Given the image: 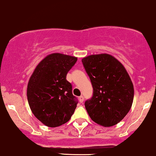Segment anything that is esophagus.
<instances>
[{
    "label": "esophagus",
    "instance_id": "34e87169",
    "mask_svg": "<svg viewBox=\"0 0 156 156\" xmlns=\"http://www.w3.org/2000/svg\"><path fill=\"white\" fill-rule=\"evenodd\" d=\"M78 100H79L80 103H83V96H80L79 98H78Z\"/></svg>",
    "mask_w": 156,
    "mask_h": 156
}]
</instances>
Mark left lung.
<instances>
[{
	"mask_svg": "<svg viewBox=\"0 0 156 156\" xmlns=\"http://www.w3.org/2000/svg\"><path fill=\"white\" fill-rule=\"evenodd\" d=\"M81 61L93 88L92 98L84 103L89 115L99 125H115L133 104L130 77L122 64L109 54L92 55Z\"/></svg>",
	"mask_w": 156,
	"mask_h": 156,
	"instance_id": "obj_1",
	"label": "left lung"
}]
</instances>
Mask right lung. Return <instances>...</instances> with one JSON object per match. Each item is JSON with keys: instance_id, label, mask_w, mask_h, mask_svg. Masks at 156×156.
I'll use <instances>...</instances> for the list:
<instances>
[{"instance_id": "1", "label": "right lung", "mask_w": 156, "mask_h": 156, "mask_svg": "<svg viewBox=\"0 0 156 156\" xmlns=\"http://www.w3.org/2000/svg\"><path fill=\"white\" fill-rule=\"evenodd\" d=\"M77 58L52 53L37 64L27 85V99L32 113L44 125L56 127L71 119L78 100L66 75Z\"/></svg>"}]
</instances>
